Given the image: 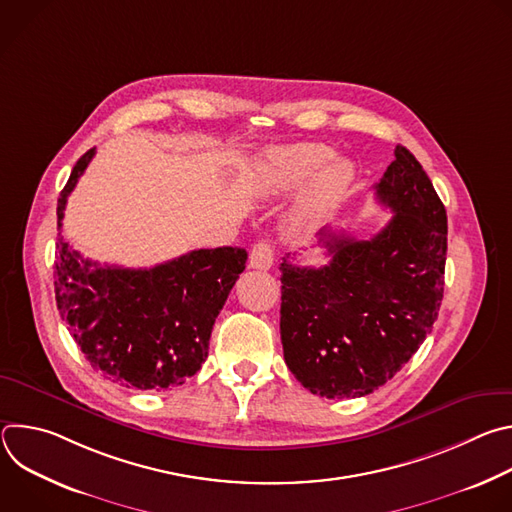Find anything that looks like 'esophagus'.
I'll return each mask as SVG.
<instances>
[{"label":"esophagus","instance_id":"34e87169","mask_svg":"<svg viewBox=\"0 0 512 512\" xmlns=\"http://www.w3.org/2000/svg\"><path fill=\"white\" fill-rule=\"evenodd\" d=\"M273 265V247L269 241H257L249 255V267L267 271Z\"/></svg>","mask_w":512,"mask_h":512}]
</instances>
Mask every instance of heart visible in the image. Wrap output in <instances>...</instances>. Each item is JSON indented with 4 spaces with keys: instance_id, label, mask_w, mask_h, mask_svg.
I'll return each mask as SVG.
<instances>
[{
    "instance_id": "b5f03b06",
    "label": "heart",
    "mask_w": 512,
    "mask_h": 512,
    "mask_svg": "<svg viewBox=\"0 0 512 512\" xmlns=\"http://www.w3.org/2000/svg\"><path fill=\"white\" fill-rule=\"evenodd\" d=\"M352 180L354 166L334 158L332 148L316 141L267 150L255 172V188L263 196H279L303 184L291 212V221L300 231L316 227L330 214L346 196Z\"/></svg>"
}]
</instances>
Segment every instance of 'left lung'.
<instances>
[{
	"label": "left lung",
	"mask_w": 512,
	"mask_h": 512,
	"mask_svg": "<svg viewBox=\"0 0 512 512\" xmlns=\"http://www.w3.org/2000/svg\"><path fill=\"white\" fill-rule=\"evenodd\" d=\"M395 214L375 237L320 233L330 261L281 271V344L294 377L326 399L383 387L431 332L444 298L448 216L415 156L397 145L375 186Z\"/></svg>",
	"instance_id": "obj_1"
}]
</instances>
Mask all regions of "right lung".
<instances>
[{
	"instance_id": "right-lung-1",
	"label": "right lung",
	"mask_w": 512,
	"mask_h": 512,
	"mask_svg": "<svg viewBox=\"0 0 512 512\" xmlns=\"http://www.w3.org/2000/svg\"><path fill=\"white\" fill-rule=\"evenodd\" d=\"M93 156L95 148L60 192L58 229L66 198ZM245 263V249L218 247L150 269H123L89 261L58 237L56 306L95 371L127 389L166 391L200 371L214 320Z\"/></svg>"
}]
</instances>
